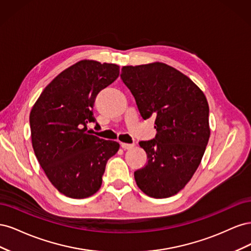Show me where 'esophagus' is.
I'll return each mask as SVG.
<instances>
[{"label": "esophagus", "mask_w": 251, "mask_h": 251, "mask_svg": "<svg viewBox=\"0 0 251 251\" xmlns=\"http://www.w3.org/2000/svg\"><path fill=\"white\" fill-rule=\"evenodd\" d=\"M120 146H121V148H123L124 150H131V149L134 148L135 144H134V143H125V142H121Z\"/></svg>", "instance_id": "1"}]
</instances>
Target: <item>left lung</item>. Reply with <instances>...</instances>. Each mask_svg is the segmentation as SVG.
Wrapping results in <instances>:
<instances>
[{
	"label": "left lung",
	"mask_w": 251,
	"mask_h": 251,
	"mask_svg": "<svg viewBox=\"0 0 251 251\" xmlns=\"http://www.w3.org/2000/svg\"><path fill=\"white\" fill-rule=\"evenodd\" d=\"M120 77L141 117H155V138L139 142L148 163L134 173L136 183L151 198H169L192 179L206 149V97L184 74L162 63L125 66Z\"/></svg>",
	"instance_id": "obj_1"
}]
</instances>
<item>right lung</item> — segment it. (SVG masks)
<instances>
[{
  "label": "right lung",
  "mask_w": 251,
  "mask_h": 251,
  "mask_svg": "<svg viewBox=\"0 0 251 251\" xmlns=\"http://www.w3.org/2000/svg\"><path fill=\"white\" fill-rule=\"evenodd\" d=\"M119 76V66L80 60L44 89L30 112L37 161L59 193L73 199L94 195L101 186L109 159L119 143L90 135L93 107L101 90Z\"/></svg>",
  "instance_id": "add662e5"
}]
</instances>
